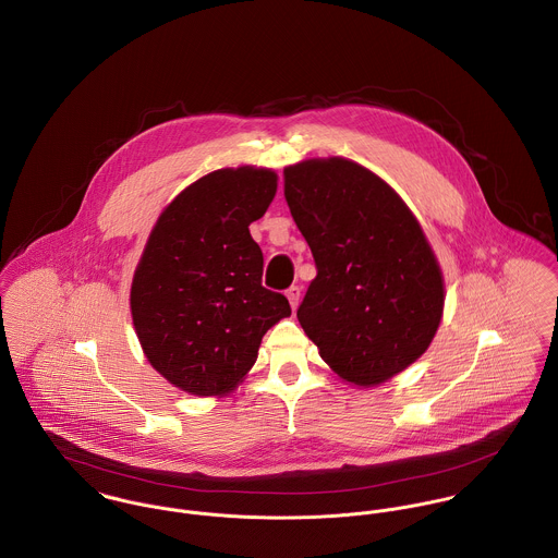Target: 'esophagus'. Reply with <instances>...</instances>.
Returning <instances> with one entry per match:
<instances>
[{"instance_id": "obj_1", "label": "esophagus", "mask_w": 558, "mask_h": 558, "mask_svg": "<svg viewBox=\"0 0 558 558\" xmlns=\"http://www.w3.org/2000/svg\"><path fill=\"white\" fill-rule=\"evenodd\" d=\"M286 296H288V301H290L292 312H296V307H299V303H301V288H299V286H292V288L286 292Z\"/></svg>"}]
</instances>
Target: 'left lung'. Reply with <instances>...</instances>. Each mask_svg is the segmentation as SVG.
Returning a JSON list of instances; mask_svg holds the SVG:
<instances>
[{"instance_id":"left-lung-1","label":"left lung","mask_w":558,"mask_h":558,"mask_svg":"<svg viewBox=\"0 0 558 558\" xmlns=\"http://www.w3.org/2000/svg\"><path fill=\"white\" fill-rule=\"evenodd\" d=\"M283 175L318 268L299 322L343 383L378 387L425 354L440 326L434 248L396 189L354 160H301Z\"/></svg>"}]
</instances>
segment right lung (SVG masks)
Masks as SVG:
<instances>
[{"label":"right lung","instance_id":"1","mask_svg":"<svg viewBox=\"0 0 558 558\" xmlns=\"http://www.w3.org/2000/svg\"><path fill=\"white\" fill-rule=\"evenodd\" d=\"M266 167H226L180 191L160 213L131 283V316L148 363L197 398L234 391L262 337L292 314L262 286L264 255L248 226L277 193Z\"/></svg>","mask_w":558,"mask_h":558}]
</instances>
